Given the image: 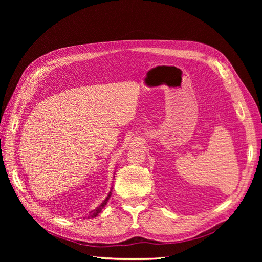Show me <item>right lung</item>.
Returning a JSON list of instances; mask_svg holds the SVG:
<instances>
[{
    "label": "right lung",
    "mask_w": 262,
    "mask_h": 262,
    "mask_svg": "<svg viewBox=\"0 0 262 262\" xmlns=\"http://www.w3.org/2000/svg\"><path fill=\"white\" fill-rule=\"evenodd\" d=\"M115 177V176H114ZM110 195H112V190H110V192L108 193V195H107V198L106 199L101 202V204L100 205H98V207L95 209V210H92L89 214H87L86 215V219H93V217H96L98 214L101 212V210L105 208V205L107 204V202H108V200H109V198H110Z\"/></svg>",
    "instance_id": "obj_1"
}]
</instances>
